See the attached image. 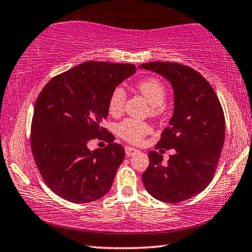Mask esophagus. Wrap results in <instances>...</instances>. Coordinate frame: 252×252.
Returning a JSON list of instances; mask_svg holds the SVG:
<instances>
[{"label": "esophagus", "instance_id": "esophagus-1", "mask_svg": "<svg viewBox=\"0 0 252 252\" xmlns=\"http://www.w3.org/2000/svg\"><path fill=\"white\" fill-rule=\"evenodd\" d=\"M125 150H126V155L127 156V157H130V156H132V155H134V154H136L138 150L136 149V148H132V147H129V146H126V147L125 148Z\"/></svg>", "mask_w": 252, "mask_h": 252}]
</instances>
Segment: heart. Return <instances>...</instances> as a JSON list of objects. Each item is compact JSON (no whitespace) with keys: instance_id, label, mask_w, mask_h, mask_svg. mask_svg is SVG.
<instances>
[{"instance_id":"b5f03b06","label":"heart","mask_w":252,"mask_h":252,"mask_svg":"<svg viewBox=\"0 0 252 252\" xmlns=\"http://www.w3.org/2000/svg\"><path fill=\"white\" fill-rule=\"evenodd\" d=\"M138 93L150 104L149 114L154 118L164 113L165 100L167 98V88L164 82L158 78L147 77L142 79L136 85ZM126 100V93L122 87H116L111 93L107 102L108 113L113 116L120 115L125 110ZM116 133L119 137L125 139L130 144H139L142 141L145 136L152 131V127L147 122L138 121L133 119H126L115 126Z\"/></svg>"}]
</instances>
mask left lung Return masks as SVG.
<instances>
[{"mask_svg":"<svg viewBox=\"0 0 252 252\" xmlns=\"http://www.w3.org/2000/svg\"><path fill=\"white\" fill-rule=\"evenodd\" d=\"M140 69L162 74L174 89V113L155 149L174 148L167 164L156 150L142 174L146 190L157 200L178 204L200 193L214 178L225 140L223 107L209 82L192 67L149 62Z\"/></svg>","mask_w":252,"mask_h":252,"instance_id":"8db88e82","label":"left lung"}]
</instances>
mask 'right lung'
Segmentation results:
<instances>
[{
    "label": "right lung",
    "mask_w": 252,
    "mask_h": 252,
    "mask_svg": "<svg viewBox=\"0 0 252 252\" xmlns=\"http://www.w3.org/2000/svg\"><path fill=\"white\" fill-rule=\"evenodd\" d=\"M136 65L89 61L52 78L37 97L30 147L40 175L58 196L76 204L110 191L125 149L102 126L108 97ZM97 137L109 145L90 152Z\"/></svg>",
    "instance_id": "obj_1"
}]
</instances>
